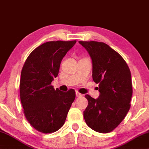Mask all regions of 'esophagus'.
Listing matches in <instances>:
<instances>
[{"mask_svg":"<svg viewBox=\"0 0 149 149\" xmlns=\"http://www.w3.org/2000/svg\"><path fill=\"white\" fill-rule=\"evenodd\" d=\"M76 96H77V97H81V96H82V95H83L82 93H79L78 91H76Z\"/></svg>","mask_w":149,"mask_h":149,"instance_id":"obj_1","label":"esophagus"}]
</instances>
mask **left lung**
Listing matches in <instances>:
<instances>
[{"label": "left lung", "instance_id": "8db88e82", "mask_svg": "<svg viewBox=\"0 0 149 149\" xmlns=\"http://www.w3.org/2000/svg\"><path fill=\"white\" fill-rule=\"evenodd\" d=\"M79 43L91 56L93 80L99 84L100 93L96 100L85 95L88 106L83 113L84 120L94 131L109 133L121 123L131 107V71L124 58L108 45L97 41Z\"/></svg>", "mask_w": 149, "mask_h": 149}]
</instances>
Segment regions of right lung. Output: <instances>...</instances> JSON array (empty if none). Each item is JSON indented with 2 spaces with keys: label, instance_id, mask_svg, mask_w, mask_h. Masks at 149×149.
Instances as JSON below:
<instances>
[{
  "label": "right lung",
  "instance_id": "right-lung-1",
  "mask_svg": "<svg viewBox=\"0 0 149 149\" xmlns=\"http://www.w3.org/2000/svg\"><path fill=\"white\" fill-rule=\"evenodd\" d=\"M76 40L49 41L31 52L24 62L20 80V97L26 119L38 131L51 133L63 127L76 98L73 88L63 92L52 83L60 65Z\"/></svg>",
  "mask_w": 149,
  "mask_h": 149
}]
</instances>
